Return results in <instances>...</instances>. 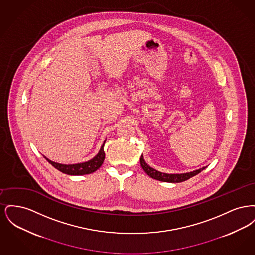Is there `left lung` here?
I'll return each mask as SVG.
<instances>
[{
  "instance_id": "1",
  "label": "left lung",
  "mask_w": 255,
  "mask_h": 255,
  "mask_svg": "<svg viewBox=\"0 0 255 255\" xmlns=\"http://www.w3.org/2000/svg\"><path fill=\"white\" fill-rule=\"evenodd\" d=\"M140 165L142 167V169L145 171L146 174L148 176H150L152 179L158 180L160 182H182L190 179L191 177L196 176L197 174H199L201 171L205 169L206 167L200 168V169L195 170L192 172H188V173H182V174H167V173H162L159 172L158 170L152 168L151 166H149L144 160L143 157H140Z\"/></svg>"
}]
</instances>
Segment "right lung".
I'll return each instance as SVG.
<instances>
[{"label": "right lung", "instance_id": "obj_1", "mask_svg": "<svg viewBox=\"0 0 255 255\" xmlns=\"http://www.w3.org/2000/svg\"><path fill=\"white\" fill-rule=\"evenodd\" d=\"M106 141V140H105ZM104 143L101 146L99 152L97 153V156L95 158L86 161V162H81V163H76V164H61L54 161H51L49 158H46V159L49 161V163L57 170L61 171L64 174L67 175H73V176H79V175H86V174H91L97 171L103 163L104 158H105V153H104Z\"/></svg>", "mask_w": 255, "mask_h": 255}]
</instances>
